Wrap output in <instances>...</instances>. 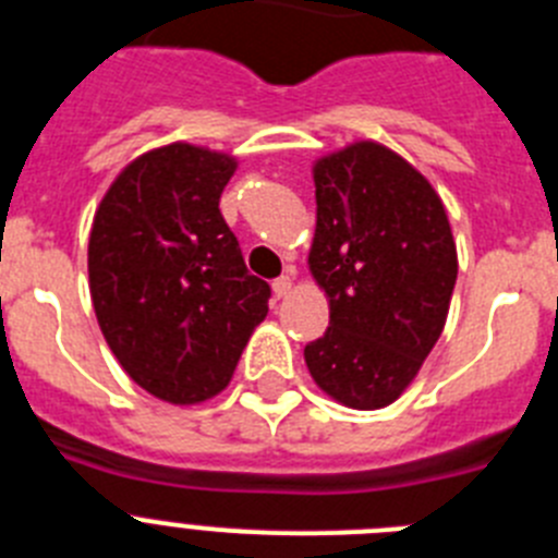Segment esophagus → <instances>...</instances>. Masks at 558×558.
Masks as SVG:
<instances>
[{
    "instance_id": "obj_1",
    "label": "esophagus",
    "mask_w": 558,
    "mask_h": 558,
    "mask_svg": "<svg viewBox=\"0 0 558 558\" xmlns=\"http://www.w3.org/2000/svg\"><path fill=\"white\" fill-rule=\"evenodd\" d=\"M290 290H293V276H290V274L279 276V279H276V282H274L276 299H284V295H288Z\"/></svg>"
}]
</instances>
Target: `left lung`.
<instances>
[{
  "label": "left lung",
  "mask_w": 558,
  "mask_h": 558,
  "mask_svg": "<svg viewBox=\"0 0 558 558\" xmlns=\"http://www.w3.org/2000/svg\"><path fill=\"white\" fill-rule=\"evenodd\" d=\"M310 274L329 302L310 377L354 411L397 402L447 324L458 251L430 181L397 150L357 140L313 161Z\"/></svg>",
  "instance_id": "8db88e82"
}]
</instances>
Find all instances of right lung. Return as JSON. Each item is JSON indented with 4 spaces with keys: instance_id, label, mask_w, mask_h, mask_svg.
<instances>
[{
    "instance_id": "1",
    "label": "right lung",
    "mask_w": 558,
    "mask_h": 558,
    "mask_svg": "<svg viewBox=\"0 0 558 558\" xmlns=\"http://www.w3.org/2000/svg\"><path fill=\"white\" fill-rule=\"evenodd\" d=\"M236 156L190 142L142 153L102 195L88 234V290L128 377L170 405H198L231 383L268 315L220 195Z\"/></svg>"
}]
</instances>
